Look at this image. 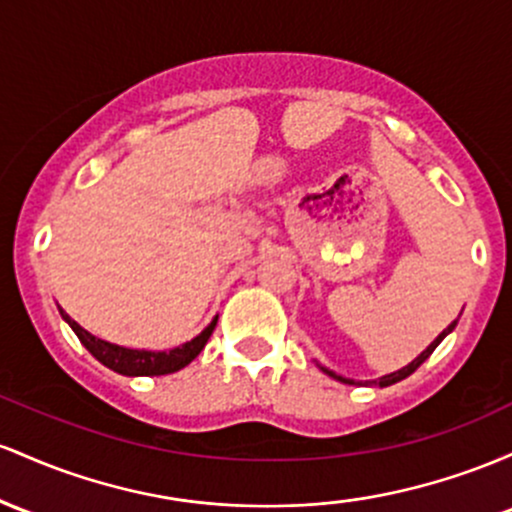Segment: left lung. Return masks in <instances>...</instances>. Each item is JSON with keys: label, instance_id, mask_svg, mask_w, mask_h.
<instances>
[{"label": "left lung", "instance_id": "8db88e82", "mask_svg": "<svg viewBox=\"0 0 512 512\" xmlns=\"http://www.w3.org/2000/svg\"><path fill=\"white\" fill-rule=\"evenodd\" d=\"M455 326H457V321H452V324H450V326H447V329H445V331H442V333H440V336H438V338H435V341H433V343H430V346H428L426 350H423V353H421V355H418V358H416V360H411V363H409V365H406V367H401V370H396V372H392V375H384V377H380V380H375V382H372V384H380V387H389V384H396V382L406 380V377H409V375H411V372H416V370H418V367H421L423 363H426V360L430 358V353H433V350L440 346V341H442V338H445V336H447V333H450L452 329H455ZM321 370H324V372H326V375H329V377H333V380H338V382H343V384H355V380H348V377H341V375H336V372L326 370V367H321Z\"/></svg>", "mask_w": 512, "mask_h": 512}]
</instances>
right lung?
<instances>
[{"label":"right lung","mask_w":512,"mask_h":512,"mask_svg":"<svg viewBox=\"0 0 512 512\" xmlns=\"http://www.w3.org/2000/svg\"><path fill=\"white\" fill-rule=\"evenodd\" d=\"M62 319L72 326V331L77 333V338L82 341V346L99 360L101 365H106L108 370L118 372V375H128V377H152V375H171V372L181 370L186 367L191 360L198 358L200 350L205 348L208 338L215 331L217 317L205 326L203 333L193 338V341L183 343L179 348L171 350H135V348H123L116 346V343H108L103 338L91 336L89 331L82 329V326L74 321L70 314H65L60 309Z\"/></svg>","instance_id":"right-lung-1"}]
</instances>
